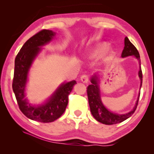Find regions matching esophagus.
Segmentation results:
<instances>
[{"instance_id":"obj_1","label":"esophagus","mask_w":154,"mask_h":154,"mask_svg":"<svg viewBox=\"0 0 154 154\" xmlns=\"http://www.w3.org/2000/svg\"><path fill=\"white\" fill-rule=\"evenodd\" d=\"M81 81L84 83H88V81H89V75H83L81 77Z\"/></svg>"}]
</instances>
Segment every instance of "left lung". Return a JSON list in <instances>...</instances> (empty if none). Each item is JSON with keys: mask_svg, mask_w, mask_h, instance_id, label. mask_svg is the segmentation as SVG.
<instances>
[{"mask_svg": "<svg viewBox=\"0 0 154 154\" xmlns=\"http://www.w3.org/2000/svg\"><path fill=\"white\" fill-rule=\"evenodd\" d=\"M134 56L136 59L140 61V54L137 48L129 40L128 37H126L125 38V47H124L123 51L122 53V57H127V56ZM138 76L140 79V88H141L143 82V74L141 68L140 69ZM97 79H98V77H97L96 75L93 76L91 80L92 84L88 85L87 89L88 103H89L91 114L93 116V117L97 121L99 122L108 125L120 123L126 120L127 119H128L129 117H130L134 114L136 109H137L140 93H139L138 98H137V101H136L135 106L132 110L128 112V114H115V113H113L109 110H108L104 106L103 103H102L100 95V89L98 88V80Z\"/></svg>", "mask_w": 154, "mask_h": 154, "instance_id": "obj_1", "label": "left lung"}]
</instances>
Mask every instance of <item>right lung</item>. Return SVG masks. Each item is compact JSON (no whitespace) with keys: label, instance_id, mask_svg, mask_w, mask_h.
Segmentation results:
<instances>
[{"label":"right lung","instance_id":"obj_1","mask_svg":"<svg viewBox=\"0 0 154 154\" xmlns=\"http://www.w3.org/2000/svg\"><path fill=\"white\" fill-rule=\"evenodd\" d=\"M56 33L43 29L31 37L20 49L15 59L12 88L19 109L26 117L40 122H52L63 114L68 104L69 95L76 84L75 80L64 82L58 88L45 103L31 105L25 98V88L27 75L33 61L45 45L54 38Z\"/></svg>","mask_w":154,"mask_h":154}]
</instances>
